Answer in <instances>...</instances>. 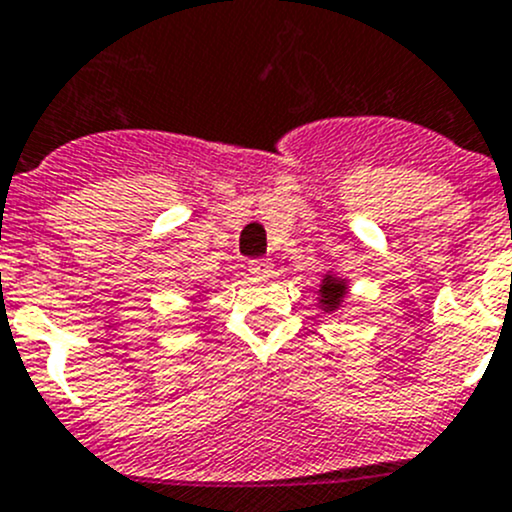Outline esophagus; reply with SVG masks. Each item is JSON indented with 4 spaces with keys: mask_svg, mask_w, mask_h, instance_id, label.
I'll use <instances>...</instances> for the list:
<instances>
[{
    "mask_svg": "<svg viewBox=\"0 0 512 512\" xmlns=\"http://www.w3.org/2000/svg\"><path fill=\"white\" fill-rule=\"evenodd\" d=\"M250 272L252 275H270L272 260L270 257H255V260H250Z\"/></svg>",
    "mask_w": 512,
    "mask_h": 512,
    "instance_id": "esophagus-1",
    "label": "esophagus"
}]
</instances>
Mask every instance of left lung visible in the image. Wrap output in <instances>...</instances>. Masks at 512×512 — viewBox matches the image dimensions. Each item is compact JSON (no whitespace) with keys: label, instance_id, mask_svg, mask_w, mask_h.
Returning a JSON list of instances; mask_svg holds the SVG:
<instances>
[{"label":"left lung","instance_id":"obj_1","mask_svg":"<svg viewBox=\"0 0 512 512\" xmlns=\"http://www.w3.org/2000/svg\"><path fill=\"white\" fill-rule=\"evenodd\" d=\"M342 294H344V282L334 280V277H324V285H322V304L327 309L337 307L342 302Z\"/></svg>","mask_w":512,"mask_h":512}]
</instances>
